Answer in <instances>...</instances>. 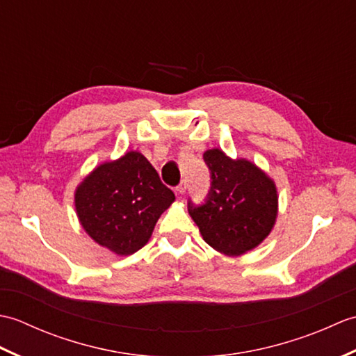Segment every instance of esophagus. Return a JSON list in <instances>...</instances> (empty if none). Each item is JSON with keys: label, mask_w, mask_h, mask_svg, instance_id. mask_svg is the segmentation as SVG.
I'll use <instances>...</instances> for the list:
<instances>
[{"label": "esophagus", "mask_w": 356, "mask_h": 356, "mask_svg": "<svg viewBox=\"0 0 356 356\" xmlns=\"http://www.w3.org/2000/svg\"><path fill=\"white\" fill-rule=\"evenodd\" d=\"M185 191H186V184H185V182H182V184H180V185L176 188V193H177L179 195H184Z\"/></svg>", "instance_id": "34e87169"}]
</instances>
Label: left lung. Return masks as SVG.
Returning <instances> with one entry per match:
<instances>
[{"instance_id":"8db88e82","label":"left lung","mask_w":356,"mask_h":356,"mask_svg":"<svg viewBox=\"0 0 356 356\" xmlns=\"http://www.w3.org/2000/svg\"><path fill=\"white\" fill-rule=\"evenodd\" d=\"M211 190L203 205L188 200V213L203 240L226 255H241L269 236L278 213L274 180L246 159L232 161L222 149L205 151Z\"/></svg>"}]
</instances>
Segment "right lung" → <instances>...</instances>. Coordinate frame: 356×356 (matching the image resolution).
Returning <instances> with one entry per match:
<instances>
[{
  "mask_svg": "<svg viewBox=\"0 0 356 356\" xmlns=\"http://www.w3.org/2000/svg\"><path fill=\"white\" fill-rule=\"evenodd\" d=\"M174 193L139 151L105 162L82 180L74 208L82 228L97 245L131 255L148 243L156 222L174 202Z\"/></svg>",
  "mask_w": 356,
  "mask_h": 356,
  "instance_id": "obj_1",
  "label": "right lung"
}]
</instances>
